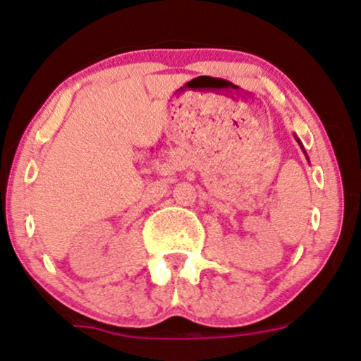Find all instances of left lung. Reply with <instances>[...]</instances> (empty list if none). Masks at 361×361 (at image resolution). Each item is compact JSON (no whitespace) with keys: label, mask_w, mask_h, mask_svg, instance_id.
I'll list each match as a JSON object with an SVG mask.
<instances>
[{"label":"left lung","mask_w":361,"mask_h":361,"mask_svg":"<svg viewBox=\"0 0 361 361\" xmlns=\"http://www.w3.org/2000/svg\"><path fill=\"white\" fill-rule=\"evenodd\" d=\"M294 137H296V141L299 142V146H301V149H302V151H305V147H302V145H301V141H299V137L296 136V134H294ZM305 154H306V151H305ZM306 158H307V154H306Z\"/></svg>","instance_id":"8db88e82"}]
</instances>
